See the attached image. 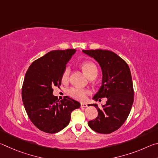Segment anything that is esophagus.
Wrapping results in <instances>:
<instances>
[{"label":"esophagus","instance_id":"1","mask_svg":"<svg viewBox=\"0 0 158 158\" xmlns=\"http://www.w3.org/2000/svg\"><path fill=\"white\" fill-rule=\"evenodd\" d=\"M87 104L86 103H81V107H86Z\"/></svg>","mask_w":158,"mask_h":158}]
</instances>
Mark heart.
Returning <instances> with one entry per match:
<instances>
[{"mask_svg": "<svg viewBox=\"0 0 158 158\" xmlns=\"http://www.w3.org/2000/svg\"><path fill=\"white\" fill-rule=\"evenodd\" d=\"M81 68L84 71V74L88 77H90L91 76H97L98 74V68L94 63L92 62H85L82 63ZM69 68H66L65 70H64L63 73L62 74V81L67 82L69 79ZM68 94L69 96H70L72 98L76 100L79 101H84L86 98V95L89 93V91L84 89H78V88H71L68 90Z\"/></svg>", "mask_w": 158, "mask_h": 158, "instance_id": "obj_1", "label": "heart"}]
</instances>
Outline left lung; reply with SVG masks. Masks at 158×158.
Listing matches in <instances>:
<instances>
[{"mask_svg": "<svg viewBox=\"0 0 158 158\" xmlns=\"http://www.w3.org/2000/svg\"><path fill=\"white\" fill-rule=\"evenodd\" d=\"M99 63L102 72V85L93 98H106L102 109L97 108L98 116L88 123L95 132L110 134L122 126L130 114L134 102V89L129 66L116 53L108 50H82Z\"/></svg>", "mask_w": 158, "mask_h": 158, "instance_id": "left-lung-1", "label": "left lung"}]
</instances>
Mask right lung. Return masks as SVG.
<instances>
[{"mask_svg": "<svg viewBox=\"0 0 158 158\" xmlns=\"http://www.w3.org/2000/svg\"><path fill=\"white\" fill-rule=\"evenodd\" d=\"M76 49L53 50L32 63L22 86V100L28 118L44 132H60L69 124L72 111L79 102L65 96L59 101L53 88H59L66 64Z\"/></svg>", "mask_w": 158, "mask_h": 158, "instance_id": "obj_1", "label": "right lung"}]
</instances>
